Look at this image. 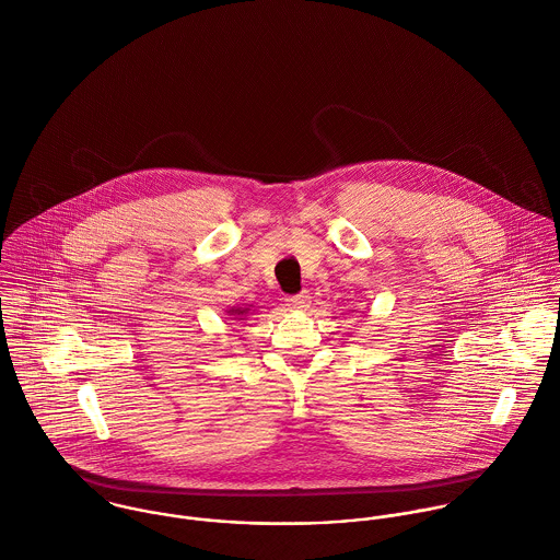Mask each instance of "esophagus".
I'll list each match as a JSON object with an SVG mask.
<instances>
[{
  "label": "esophagus",
  "instance_id": "obj_1",
  "mask_svg": "<svg viewBox=\"0 0 560 560\" xmlns=\"http://www.w3.org/2000/svg\"><path fill=\"white\" fill-rule=\"evenodd\" d=\"M308 304H311V293H308V291H302V293H298V295L287 298V306L293 308V311H306Z\"/></svg>",
  "mask_w": 560,
  "mask_h": 560
}]
</instances>
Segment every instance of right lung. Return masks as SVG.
<instances>
[{"label":"right lung","instance_id":"right-lung-1","mask_svg":"<svg viewBox=\"0 0 560 560\" xmlns=\"http://www.w3.org/2000/svg\"><path fill=\"white\" fill-rule=\"evenodd\" d=\"M241 313H245V311H241Z\"/></svg>","mask_w":560,"mask_h":560}]
</instances>
